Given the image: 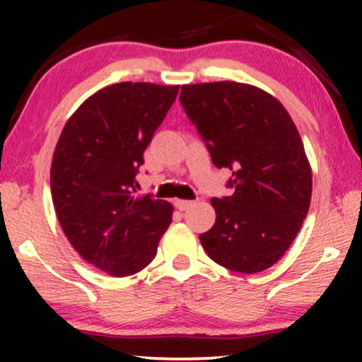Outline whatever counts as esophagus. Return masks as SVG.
<instances>
[{"instance_id":"esophagus-1","label":"esophagus","mask_w":362,"mask_h":362,"mask_svg":"<svg viewBox=\"0 0 362 362\" xmlns=\"http://www.w3.org/2000/svg\"><path fill=\"white\" fill-rule=\"evenodd\" d=\"M190 206H192V201H184V199H178V201H175V207L178 211H187Z\"/></svg>"}]
</instances>
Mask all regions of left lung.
Returning <instances> with one entry per match:
<instances>
[{"label":"left lung","instance_id":"obj_1","mask_svg":"<svg viewBox=\"0 0 362 362\" xmlns=\"http://www.w3.org/2000/svg\"><path fill=\"white\" fill-rule=\"evenodd\" d=\"M180 103L233 194L211 199L216 223L199 236L216 264L265 271L284 255L311 201V168L300 132L277 98L235 81L184 85Z\"/></svg>","mask_w":362,"mask_h":362}]
</instances>
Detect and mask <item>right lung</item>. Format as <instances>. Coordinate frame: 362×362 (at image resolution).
<instances>
[{
    "instance_id": "obj_1",
    "label": "right lung",
    "mask_w": 362,
    "mask_h": 362,
    "mask_svg": "<svg viewBox=\"0 0 362 362\" xmlns=\"http://www.w3.org/2000/svg\"><path fill=\"white\" fill-rule=\"evenodd\" d=\"M178 86L115 83L91 95L62 129L51 165L57 219L88 264L115 277L155 259L173 207L136 197L143 153L173 105Z\"/></svg>"
}]
</instances>
